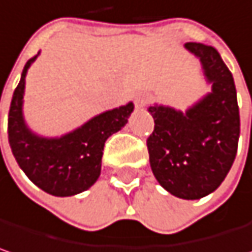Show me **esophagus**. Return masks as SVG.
<instances>
[{"label": "esophagus", "instance_id": "obj_1", "mask_svg": "<svg viewBox=\"0 0 252 252\" xmlns=\"http://www.w3.org/2000/svg\"><path fill=\"white\" fill-rule=\"evenodd\" d=\"M149 95H146V94H138L137 96H135V106L137 108H144L147 103H149Z\"/></svg>", "mask_w": 252, "mask_h": 252}]
</instances>
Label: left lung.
I'll return each mask as SVG.
<instances>
[{
    "label": "left lung",
    "instance_id": "1",
    "mask_svg": "<svg viewBox=\"0 0 252 252\" xmlns=\"http://www.w3.org/2000/svg\"><path fill=\"white\" fill-rule=\"evenodd\" d=\"M199 59L211 91L186 111L153 103L154 131L147 140L154 177L176 197L196 200L215 192L237 156L240 109L232 73L217 49L186 43Z\"/></svg>",
    "mask_w": 252,
    "mask_h": 252
}]
</instances>
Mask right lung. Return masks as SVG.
<instances>
[{
  "label": "right lung",
  "instance_id": "right-lung-1",
  "mask_svg": "<svg viewBox=\"0 0 252 252\" xmlns=\"http://www.w3.org/2000/svg\"><path fill=\"white\" fill-rule=\"evenodd\" d=\"M40 52L30 59L14 91L8 114V141L12 154L26 176L46 193L67 197L95 185L101 176L105 141L128 123L134 103L101 112L78 128L58 137L33 131L24 118L26 76Z\"/></svg>",
  "mask_w": 252,
  "mask_h": 252
}]
</instances>
